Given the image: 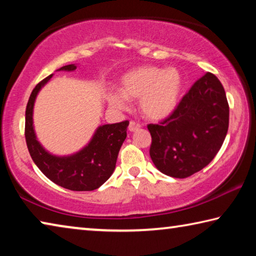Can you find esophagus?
I'll list each match as a JSON object with an SVG mask.
<instances>
[{"instance_id": "obj_1", "label": "esophagus", "mask_w": 256, "mask_h": 256, "mask_svg": "<svg viewBox=\"0 0 256 256\" xmlns=\"http://www.w3.org/2000/svg\"><path fill=\"white\" fill-rule=\"evenodd\" d=\"M140 128H141V124L134 122V120H131V122H130V124H128V131L130 132H136Z\"/></svg>"}]
</instances>
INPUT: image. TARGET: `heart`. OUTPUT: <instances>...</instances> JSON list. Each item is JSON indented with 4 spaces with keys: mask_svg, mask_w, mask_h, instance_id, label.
Masks as SVG:
<instances>
[{
    "mask_svg": "<svg viewBox=\"0 0 256 256\" xmlns=\"http://www.w3.org/2000/svg\"><path fill=\"white\" fill-rule=\"evenodd\" d=\"M182 90L183 78L177 68L144 66L124 73L120 92L112 90L106 96L108 102L118 108H126L128 99L140 98L141 114L151 120H162L175 112Z\"/></svg>",
    "mask_w": 256,
    "mask_h": 256,
    "instance_id": "heart-1",
    "label": "heart"
}]
</instances>
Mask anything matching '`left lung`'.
Masks as SVG:
<instances>
[{"mask_svg": "<svg viewBox=\"0 0 256 256\" xmlns=\"http://www.w3.org/2000/svg\"><path fill=\"white\" fill-rule=\"evenodd\" d=\"M228 125L226 92L218 78L208 72L190 86L170 118L148 125L150 157L162 174L186 178L216 157Z\"/></svg>", "mask_w": 256, "mask_h": 256, "instance_id": "1", "label": "left lung"}]
</instances>
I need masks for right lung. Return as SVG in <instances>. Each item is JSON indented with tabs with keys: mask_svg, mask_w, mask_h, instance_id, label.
Instances as JSON below:
<instances>
[{
	"mask_svg": "<svg viewBox=\"0 0 256 256\" xmlns=\"http://www.w3.org/2000/svg\"><path fill=\"white\" fill-rule=\"evenodd\" d=\"M76 64L62 66L58 71H74ZM53 74L34 86L26 108L24 136L34 162L47 178L71 190H94L112 176L120 146L126 138L128 120L99 126L88 144L79 152L58 157L46 151L37 140L34 130L32 112L40 90Z\"/></svg>",
	"mask_w": 256,
	"mask_h": 256,
	"instance_id": "add662e5",
	"label": "right lung"
}]
</instances>
